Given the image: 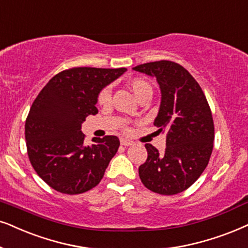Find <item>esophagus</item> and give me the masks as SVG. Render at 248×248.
Listing matches in <instances>:
<instances>
[{"mask_svg": "<svg viewBox=\"0 0 248 248\" xmlns=\"http://www.w3.org/2000/svg\"><path fill=\"white\" fill-rule=\"evenodd\" d=\"M121 144H122V146H125V147L132 146V144H133V141L125 139V138H121Z\"/></svg>", "mask_w": 248, "mask_h": 248, "instance_id": "esophagus-1", "label": "esophagus"}]
</instances>
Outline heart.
Here are the masks:
<instances>
[{
	"mask_svg": "<svg viewBox=\"0 0 248 248\" xmlns=\"http://www.w3.org/2000/svg\"><path fill=\"white\" fill-rule=\"evenodd\" d=\"M130 88L133 91L134 94L137 95L138 99L146 94V93H152V86L149 83L144 81L142 78H134L132 79L130 83ZM111 94H110V88H105L99 94L98 101L100 105H107L110 102Z\"/></svg>",
	"mask_w": 248,
	"mask_h": 248,
	"instance_id": "1",
	"label": "heart"
}]
</instances>
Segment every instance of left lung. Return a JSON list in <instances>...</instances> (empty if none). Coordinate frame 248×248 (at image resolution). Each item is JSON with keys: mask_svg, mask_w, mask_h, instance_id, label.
<instances>
[{"mask_svg": "<svg viewBox=\"0 0 248 248\" xmlns=\"http://www.w3.org/2000/svg\"><path fill=\"white\" fill-rule=\"evenodd\" d=\"M133 70L155 77L158 83L162 98L154 125L166 133L164 153L146 144L147 160L139 167L141 182L157 194H179L201 176L213 150L214 124L206 96L179 63L160 60Z\"/></svg>", "mask_w": 248, "mask_h": 248, "instance_id": "1", "label": "left lung"}]
</instances>
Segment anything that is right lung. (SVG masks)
Instances as JSON below:
<instances>
[{
  "instance_id": "add662e5",
  "label": "right lung",
  "mask_w": 248,
  "mask_h": 248,
  "mask_svg": "<svg viewBox=\"0 0 248 248\" xmlns=\"http://www.w3.org/2000/svg\"><path fill=\"white\" fill-rule=\"evenodd\" d=\"M126 68L77 67L47 82L31 105L25 124L28 157L38 176L54 190L82 194L101 181L120 147L115 136L84 144L82 123L98 112V96Z\"/></svg>"
}]
</instances>
